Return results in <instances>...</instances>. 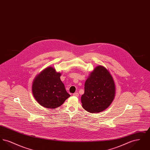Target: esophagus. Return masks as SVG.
<instances>
[{
	"label": "esophagus",
	"instance_id": "1",
	"mask_svg": "<svg viewBox=\"0 0 150 150\" xmlns=\"http://www.w3.org/2000/svg\"><path fill=\"white\" fill-rule=\"evenodd\" d=\"M73 96H75V97H78L79 93H77V92H76V93H74V94H73Z\"/></svg>",
	"mask_w": 150,
	"mask_h": 150
}]
</instances>
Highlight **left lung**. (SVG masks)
Returning a JSON list of instances; mask_svg holds the SVG:
<instances>
[{"instance_id": "8db88e82", "label": "left lung", "mask_w": 150, "mask_h": 150, "mask_svg": "<svg viewBox=\"0 0 150 150\" xmlns=\"http://www.w3.org/2000/svg\"><path fill=\"white\" fill-rule=\"evenodd\" d=\"M81 96L82 107L91 113L105 110L114 100L116 86L112 76L106 67L98 66L91 72Z\"/></svg>"}]
</instances>
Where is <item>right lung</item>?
I'll use <instances>...</instances> for the list:
<instances>
[{
  "mask_svg": "<svg viewBox=\"0 0 150 150\" xmlns=\"http://www.w3.org/2000/svg\"><path fill=\"white\" fill-rule=\"evenodd\" d=\"M61 74L53 67H47L36 76L32 84V92L36 102L47 108L61 106L70 95L60 79Z\"/></svg>",
  "mask_w": 150,
  "mask_h": 150,
  "instance_id": "add662e5",
  "label": "right lung"
}]
</instances>
